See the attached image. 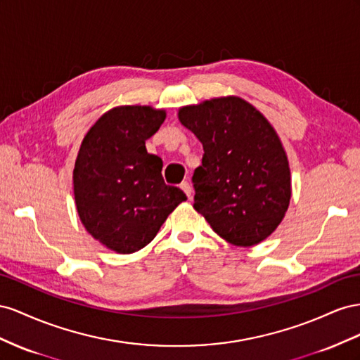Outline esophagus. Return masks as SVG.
Segmentation results:
<instances>
[{
	"label": "esophagus",
	"instance_id": "1",
	"mask_svg": "<svg viewBox=\"0 0 360 360\" xmlns=\"http://www.w3.org/2000/svg\"><path fill=\"white\" fill-rule=\"evenodd\" d=\"M181 190L187 194V198L188 199H191V194H193V188H191V186L190 184L186 181V182H182L181 184Z\"/></svg>",
	"mask_w": 360,
	"mask_h": 360
}]
</instances>
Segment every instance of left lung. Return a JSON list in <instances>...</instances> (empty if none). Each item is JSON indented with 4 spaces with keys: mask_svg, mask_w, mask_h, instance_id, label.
<instances>
[{
    "mask_svg": "<svg viewBox=\"0 0 360 360\" xmlns=\"http://www.w3.org/2000/svg\"><path fill=\"white\" fill-rule=\"evenodd\" d=\"M178 119L205 152L193 174V208L233 245L270 237L291 199L288 157L271 123L240 96L181 107Z\"/></svg>",
    "mask_w": 360,
    "mask_h": 360,
    "instance_id": "obj_1",
    "label": "left lung"
}]
</instances>
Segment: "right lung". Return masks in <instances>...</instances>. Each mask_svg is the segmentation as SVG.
I'll use <instances>...</instances> for the list:
<instances>
[{
    "instance_id": "obj_1",
    "label": "right lung",
    "mask_w": 360,
    "mask_h": 360,
    "mask_svg": "<svg viewBox=\"0 0 360 360\" xmlns=\"http://www.w3.org/2000/svg\"><path fill=\"white\" fill-rule=\"evenodd\" d=\"M166 110L119 105L104 112L81 143L74 167L77 212L107 249L129 255L148 245L187 196L162 179V161L146 150Z\"/></svg>"
}]
</instances>
